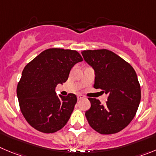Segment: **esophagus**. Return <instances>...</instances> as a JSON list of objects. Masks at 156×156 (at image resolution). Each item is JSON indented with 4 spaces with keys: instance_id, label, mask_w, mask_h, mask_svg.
Instances as JSON below:
<instances>
[{
    "instance_id": "esophagus-1",
    "label": "esophagus",
    "mask_w": 156,
    "mask_h": 156,
    "mask_svg": "<svg viewBox=\"0 0 156 156\" xmlns=\"http://www.w3.org/2000/svg\"><path fill=\"white\" fill-rule=\"evenodd\" d=\"M77 98H78V100H79V99H82V98H85V96L82 95V94H78V95H77Z\"/></svg>"
}]
</instances>
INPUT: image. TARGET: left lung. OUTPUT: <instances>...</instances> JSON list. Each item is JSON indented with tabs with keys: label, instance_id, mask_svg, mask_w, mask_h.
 <instances>
[{
	"label": "left lung",
	"instance_id": "1",
	"mask_svg": "<svg viewBox=\"0 0 156 156\" xmlns=\"http://www.w3.org/2000/svg\"><path fill=\"white\" fill-rule=\"evenodd\" d=\"M85 62L94 70V88L108 94V101L88 98L91 108L85 116L91 128L98 133H117L132 122L141 100V88L132 65L107 49L81 52Z\"/></svg>",
	"mask_w": 156,
	"mask_h": 156
}]
</instances>
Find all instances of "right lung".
Segmentation results:
<instances>
[{
  "label": "right lung",
  "instance_id": "obj_1",
  "mask_svg": "<svg viewBox=\"0 0 156 156\" xmlns=\"http://www.w3.org/2000/svg\"><path fill=\"white\" fill-rule=\"evenodd\" d=\"M82 61L77 51L49 48L24 67L17 94L21 113L30 126L44 133H54L66 125L77 97L72 93L58 97L55 88L65 82L71 68Z\"/></svg>",
  "mask_w": 156,
  "mask_h": 156
}]
</instances>
